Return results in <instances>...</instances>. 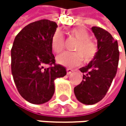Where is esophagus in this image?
I'll list each match as a JSON object with an SVG mask.
<instances>
[{
	"label": "esophagus",
	"mask_w": 126,
	"mask_h": 126,
	"mask_svg": "<svg viewBox=\"0 0 126 126\" xmlns=\"http://www.w3.org/2000/svg\"><path fill=\"white\" fill-rule=\"evenodd\" d=\"M72 72H73V69H71L70 68H67V69H66V72H67V74H68V75L71 74Z\"/></svg>",
	"instance_id": "1"
}]
</instances>
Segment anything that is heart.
<instances>
[{
  "label": "heart",
  "mask_w": 126,
  "mask_h": 126,
  "mask_svg": "<svg viewBox=\"0 0 126 126\" xmlns=\"http://www.w3.org/2000/svg\"><path fill=\"white\" fill-rule=\"evenodd\" d=\"M70 35L78 40L75 52H64L57 57L58 63L69 67H75L81 64L83 60L90 61L97 53V46L89 38L90 34L84 28H75L70 31ZM51 47L55 53H60L64 48V38L60 32H56L51 38Z\"/></svg>",
  "instance_id": "heart-1"
}]
</instances>
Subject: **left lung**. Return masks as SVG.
Returning <instances> with one entry per match:
<instances>
[{"label": "left lung", "mask_w": 126, "mask_h": 126, "mask_svg": "<svg viewBox=\"0 0 126 126\" xmlns=\"http://www.w3.org/2000/svg\"><path fill=\"white\" fill-rule=\"evenodd\" d=\"M97 40V53L89 63L79 69L83 73L81 83L74 88L79 102L92 105L106 95L116 76L119 63L118 42L102 28H91Z\"/></svg>", "instance_id": "8db88e82"}]
</instances>
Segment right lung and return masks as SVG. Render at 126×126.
<instances>
[{
  "label": "right lung",
  "instance_id": "obj_1",
  "mask_svg": "<svg viewBox=\"0 0 126 126\" xmlns=\"http://www.w3.org/2000/svg\"><path fill=\"white\" fill-rule=\"evenodd\" d=\"M57 25L41 19L24 27L11 49V71L20 95L34 104H42L54 93V80L66 75V68L55 63L51 38ZM45 65H50L48 68Z\"/></svg>",
  "mask_w": 126,
  "mask_h": 126
}]
</instances>
